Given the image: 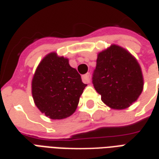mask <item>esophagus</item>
<instances>
[{
  "instance_id": "1",
  "label": "esophagus",
  "mask_w": 159,
  "mask_h": 159,
  "mask_svg": "<svg viewBox=\"0 0 159 159\" xmlns=\"http://www.w3.org/2000/svg\"><path fill=\"white\" fill-rule=\"evenodd\" d=\"M82 80H83V81H84V83H89V82H90V80H91V74H90V73H87V74H85L84 75H83Z\"/></svg>"
}]
</instances>
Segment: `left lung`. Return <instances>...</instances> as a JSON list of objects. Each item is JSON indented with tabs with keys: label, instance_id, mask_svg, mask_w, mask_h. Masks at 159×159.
<instances>
[{
	"label": "left lung",
	"instance_id": "1",
	"mask_svg": "<svg viewBox=\"0 0 159 159\" xmlns=\"http://www.w3.org/2000/svg\"><path fill=\"white\" fill-rule=\"evenodd\" d=\"M92 84L104 103L114 109H123L141 95L143 77L135 57L122 47L113 45L98 54Z\"/></svg>",
	"mask_w": 159,
	"mask_h": 159
}]
</instances>
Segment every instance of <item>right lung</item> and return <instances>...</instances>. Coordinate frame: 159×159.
I'll return each mask as SVG.
<instances>
[{"mask_svg": "<svg viewBox=\"0 0 159 159\" xmlns=\"http://www.w3.org/2000/svg\"><path fill=\"white\" fill-rule=\"evenodd\" d=\"M86 84L68 60L50 53L40 62L32 80V95L41 113L62 119L75 113Z\"/></svg>", "mask_w": 159, "mask_h": 159, "instance_id": "add662e5", "label": "right lung"}]
</instances>
